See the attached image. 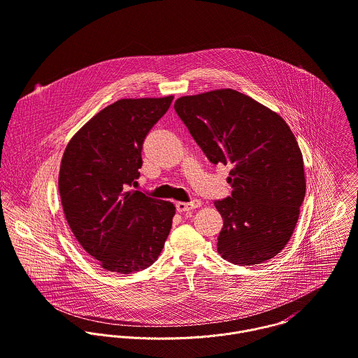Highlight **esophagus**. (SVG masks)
Returning a JSON list of instances; mask_svg holds the SVG:
<instances>
[{"instance_id": "34e87169", "label": "esophagus", "mask_w": 358, "mask_h": 358, "mask_svg": "<svg viewBox=\"0 0 358 358\" xmlns=\"http://www.w3.org/2000/svg\"><path fill=\"white\" fill-rule=\"evenodd\" d=\"M200 206H201L200 200H192L189 203H176V210H178V213H186V211L199 208Z\"/></svg>"}]
</instances>
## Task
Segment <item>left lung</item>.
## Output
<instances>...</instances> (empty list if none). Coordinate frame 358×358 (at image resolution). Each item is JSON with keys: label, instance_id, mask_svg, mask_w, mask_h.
<instances>
[{"label": "left lung", "instance_id": "1", "mask_svg": "<svg viewBox=\"0 0 358 358\" xmlns=\"http://www.w3.org/2000/svg\"><path fill=\"white\" fill-rule=\"evenodd\" d=\"M173 107L210 162L232 166V196L214 203L224 220L218 252L236 265L273 258L293 235L306 196L303 155L290 127L232 89L185 96Z\"/></svg>", "mask_w": 358, "mask_h": 358}]
</instances>
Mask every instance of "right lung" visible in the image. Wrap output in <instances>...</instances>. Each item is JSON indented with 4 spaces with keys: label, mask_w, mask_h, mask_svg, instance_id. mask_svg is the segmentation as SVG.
Returning a JSON list of instances; mask_svg holds the SVG:
<instances>
[{
    "label": "right lung",
    "mask_w": 358,
    "mask_h": 358,
    "mask_svg": "<svg viewBox=\"0 0 358 358\" xmlns=\"http://www.w3.org/2000/svg\"><path fill=\"white\" fill-rule=\"evenodd\" d=\"M173 97L123 99L89 120L68 143L58 189L80 245L111 272L148 268L162 251L175 206L131 190L147 133Z\"/></svg>",
    "instance_id": "1"
}]
</instances>
